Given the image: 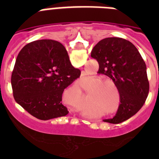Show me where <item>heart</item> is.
Listing matches in <instances>:
<instances>
[{
    "mask_svg": "<svg viewBox=\"0 0 159 159\" xmlns=\"http://www.w3.org/2000/svg\"><path fill=\"white\" fill-rule=\"evenodd\" d=\"M97 79H99V77H97ZM106 83H111L112 85H115L113 81L108 79V78H104V79L100 80L99 82H97V87H101V86H104ZM101 96L100 97L103 98L105 103H108L111 104V85H107L105 87L103 91L101 92Z\"/></svg>",
    "mask_w": 159,
    "mask_h": 159,
    "instance_id": "1",
    "label": "heart"
}]
</instances>
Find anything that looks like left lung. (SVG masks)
<instances>
[{"instance_id": "obj_1", "label": "left lung", "mask_w": 159, "mask_h": 159, "mask_svg": "<svg viewBox=\"0 0 159 159\" xmlns=\"http://www.w3.org/2000/svg\"><path fill=\"white\" fill-rule=\"evenodd\" d=\"M91 56L99 63L98 73L111 78L120 93L116 116L105 122L119 124L135 115L149 91L146 64L135 46L125 39L106 38L95 45Z\"/></svg>"}]
</instances>
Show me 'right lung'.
<instances>
[{
  "label": "right lung",
  "instance_id": "right-lung-1",
  "mask_svg": "<svg viewBox=\"0 0 159 159\" xmlns=\"http://www.w3.org/2000/svg\"><path fill=\"white\" fill-rule=\"evenodd\" d=\"M80 75L62 43L52 39L34 41L26 44L16 58L11 75L14 98L42 120L67 116L62 92Z\"/></svg>",
  "mask_w": 159,
  "mask_h": 159
}]
</instances>
